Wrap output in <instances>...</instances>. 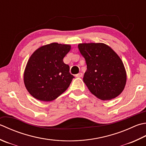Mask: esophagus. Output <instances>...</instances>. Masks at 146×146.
Masks as SVG:
<instances>
[{"instance_id": "obj_1", "label": "esophagus", "mask_w": 146, "mask_h": 146, "mask_svg": "<svg viewBox=\"0 0 146 146\" xmlns=\"http://www.w3.org/2000/svg\"><path fill=\"white\" fill-rule=\"evenodd\" d=\"M76 77H78V78H80V77H82L83 76V73H79L78 74H77V75H75Z\"/></svg>"}]
</instances>
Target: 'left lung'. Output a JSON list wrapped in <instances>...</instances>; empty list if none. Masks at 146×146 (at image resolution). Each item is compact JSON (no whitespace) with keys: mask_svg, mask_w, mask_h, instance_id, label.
<instances>
[{"mask_svg":"<svg viewBox=\"0 0 146 146\" xmlns=\"http://www.w3.org/2000/svg\"><path fill=\"white\" fill-rule=\"evenodd\" d=\"M78 47L87 64L83 80L90 92L103 101L118 96L126 84L127 74L118 54L102 43L80 44Z\"/></svg>","mask_w":146,"mask_h":146,"instance_id":"left-lung-1","label":"left lung"}]
</instances>
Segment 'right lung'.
<instances>
[{
    "label": "right lung",
    "instance_id": "1",
    "mask_svg": "<svg viewBox=\"0 0 146 146\" xmlns=\"http://www.w3.org/2000/svg\"><path fill=\"white\" fill-rule=\"evenodd\" d=\"M71 45L52 43L42 46L31 56L24 73V83L31 96L42 101L58 98L69 87L73 75L63 62Z\"/></svg>",
    "mask_w": 146,
    "mask_h": 146
}]
</instances>
